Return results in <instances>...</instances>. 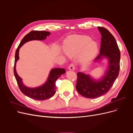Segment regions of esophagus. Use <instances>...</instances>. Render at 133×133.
Wrapping results in <instances>:
<instances>
[{
	"mask_svg": "<svg viewBox=\"0 0 133 133\" xmlns=\"http://www.w3.org/2000/svg\"><path fill=\"white\" fill-rule=\"evenodd\" d=\"M75 66L73 63H71L69 65V66H68V69L71 70H75Z\"/></svg>",
	"mask_w": 133,
	"mask_h": 133,
	"instance_id": "1",
	"label": "esophagus"
}]
</instances>
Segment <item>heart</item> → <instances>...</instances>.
<instances>
[{
	"instance_id": "b5f03b06",
	"label": "heart",
	"mask_w": 133,
	"mask_h": 133,
	"mask_svg": "<svg viewBox=\"0 0 133 133\" xmlns=\"http://www.w3.org/2000/svg\"><path fill=\"white\" fill-rule=\"evenodd\" d=\"M64 50L70 57H75L83 50L80 57L83 63L90 62L98 53V45L96 42L88 36L73 35L68 37L64 42Z\"/></svg>"
}]
</instances>
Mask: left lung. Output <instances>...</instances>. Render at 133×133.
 I'll return each mask as SVG.
<instances>
[{
    "instance_id": "8db88e82",
    "label": "left lung",
    "mask_w": 133,
    "mask_h": 133,
    "mask_svg": "<svg viewBox=\"0 0 133 133\" xmlns=\"http://www.w3.org/2000/svg\"><path fill=\"white\" fill-rule=\"evenodd\" d=\"M98 28L102 35L101 44L100 54L95 61L108 58V69L103 77L98 80L81 72L77 73L76 89L80 95L87 98H98L107 93L118 76L120 70V52L115 39L106 28Z\"/></svg>"
}]
</instances>
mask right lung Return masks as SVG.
Segmentation results:
<instances>
[{"instance_id": "1", "label": "right lung", "mask_w": 133, "mask_h": 133, "mask_svg": "<svg viewBox=\"0 0 133 133\" xmlns=\"http://www.w3.org/2000/svg\"><path fill=\"white\" fill-rule=\"evenodd\" d=\"M49 31L33 30L26 34L23 38L17 49L15 55V62L14 66V74L17 80L18 85L21 91L24 94L30 98L38 100H43L49 99L53 96L56 92L55 82L61 75L65 73V70L63 68H54L51 69L46 82L43 85L37 88H31L24 85L22 79L18 75L16 71V63L19 59V51L21 47L27 42L33 40L42 41L45 39L47 36L50 35Z\"/></svg>"}]
</instances>
